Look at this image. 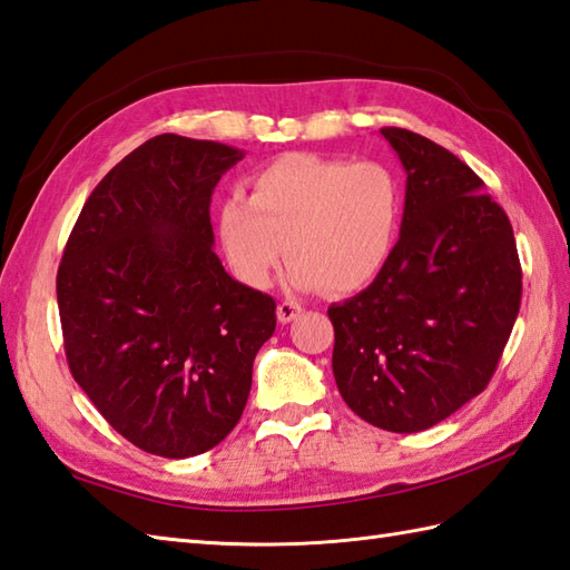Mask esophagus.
Listing matches in <instances>:
<instances>
[{
	"label": "esophagus",
	"mask_w": 570,
	"mask_h": 570,
	"mask_svg": "<svg viewBox=\"0 0 570 570\" xmlns=\"http://www.w3.org/2000/svg\"><path fill=\"white\" fill-rule=\"evenodd\" d=\"M302 307L299 302H295V299H285V302H281V305H277V322L281 324H289V322H295L299 314H302Z\"/></svg>",
	"instance_id": "esophagus-1"
}]
</instances>
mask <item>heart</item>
<instances>
[{"instance_id":"b5f03b06","label":"heart","mask_w":570,"mask_h":570,"mask_svg":"<svg viewBox=\"0 0 570 570\" xmlns=\"http://www.w3.org/2000/svg\"><path fill=\"white\" fill-rule=\"evenodd\" d=\"M404 222V189L381 160L285 154L250 175L248 197L219 207L234 275L265 289L285 258L297 289L353 295L383 275Z\"/></svg>"}]
</instances>
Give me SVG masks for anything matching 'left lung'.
<instances>
[{"mask_svg":"<svg viewBox=\"0 0 570 570\" xmlns=\"http://www.w3.org/2000/svg\"><path fill=\"white\" fill-rule=\"evenodd\" d=\"M407 173L404 222L383 275L341 305L336 387L361 420L414 434L485 390L512 334L522 268L508 214L429 138L385 126Z\"/></svg>","mask_w":570,"mask_h":570,"instance_id":"obj_1","label":"left lung"}]
</instances>
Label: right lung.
<instances>
[{"instance_id":"1","label":"right lung","mask_w":570,"mask_h":570,"mask_svg":"<svg viewBox=\"0 0 570 570\" xmlns=\"http://www.w3.org/2000/svg\"><path fill=\"white\" fill-rule=\"evenodd\" d=\"M244 150L163 134L87 197L58 268L70 373L134 446L189 459L242 420L275 299L224 271L212 193Z\"/></svg>"}]
</instances>
